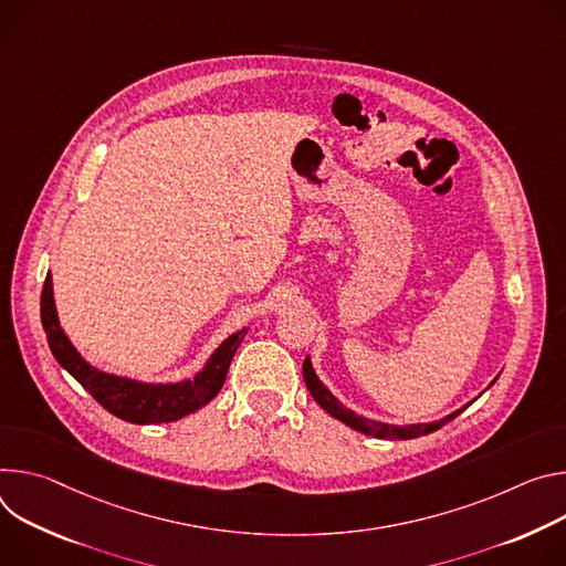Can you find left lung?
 I'll list each match as a JSON object with an SVG mask.
<instances>
[{
    "mask_svg": "<svg viewBox=\"0 0 566 566\" xmlns=\"http://www.w3.org/2000/svg\"><path fill=\"white\" fill-rule=\"evenodd\" d=\"M303 380H305V387H307L310 396L315 398V402H317L324 411H328L333 418L342 420L344 424H348V427L355 429V431H361V433L375 436V438H389V441H409V438H418V436H424V433H431V431H436V429H441L443 424H448L450 420H454L461 411H465V409L476 400V398H474V400L468 402L465 407L452 411L450 416H446V418H441V420H436V422L389 424V422H380V420H368V418H364V416H357L353 409L344 407V405L328 391V387L317 378V373H315V368H312L310 357H305V361H303ZM494 382H496V378L490 382V387H492Z\"/></svg>",
    "mask_w": 566,
    "mask_h": 566,
    "instance_id": "left-lung-1",
    "label": "left lung"
}]
</instances>
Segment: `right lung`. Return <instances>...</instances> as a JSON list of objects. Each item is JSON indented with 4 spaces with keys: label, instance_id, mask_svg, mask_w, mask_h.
I'll use <instances>...</instances> for the list:
<instances>
[{
    "label": "right lung",
    "instance_id": "obj_1",
    "mask_svg": "<svg viewBox=\"0 0 566 566\" xmlns=\"http://www.w3.org/2000/svg\"><path fill=\"white\" fill-rule=\"evenodd\" d=\"M40 315L49 348L57 364L65 368L72 378H76L85 387V391H90L96 398V402H101L112 416L135 424L172 422L211 402L220 394L227 380L229 364L249 331V326H244L229 335L211 353L202 370H198L193 378H186L179 382H142L135 378H125V375L105 373L92 366L76 350V346L65 335V331H62L57 319L51 272L46 274L42 287Z\"/></svg>",
    "mask_w": 566,
    "mask_h": 566
}]
</instances>
